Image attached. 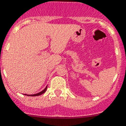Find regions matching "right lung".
Masks as SVG:
<instances>
[{
  "label": "right lung",
  "mask_w": 126,
  "mask_h": 126,
  "mask_svg": "<svg viewBox=\"0 0 126 126\" xmlns=\"http://www.w3.org/2000/svg\"><path fill=\"white\" fill-rule=\"evenodd\" d=\"M47 87H46V88L45 89L43 90V91H42L41 92H40V93H37V94H32V95H28V96H39V95L42 94H43L46 91V90H47Z\"/></svg>",
  "instance_id": "add662e5"
}]
</instances>
